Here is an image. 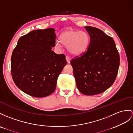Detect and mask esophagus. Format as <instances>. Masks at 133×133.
Masks as SVG:
<instances>
[{
	"label": "esophagus",
	"instance_id": "34e87169",
	"mask_svg": "<svg viewBox=\"0 0 133 133\" xmlns=\"http://www.w3.org/2000/svg\"><path fill=\"white\" fill-rule=\"evenodd\" d=\"M66 59L67 62L69 63L70 61V57L69 56H66Z\"/></svg>",
	"mask_w": 133,
	"mask_h": 133
}]
</instances>
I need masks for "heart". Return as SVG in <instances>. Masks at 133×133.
<instances>
[{
	"label": "heart",
	"instance_id": "b5f03b06",
	"mask_svg": "<svg viewBox=\"0 0 133 133\" xmlns=\"http://www.w3.org/2000/svg\"><path fill=\"white\" fill-rule=\"evenodd\" d=\"M59 42L64 46H68L70 54L78 56L87 51L90 44V37L85 31L69 30L61 33ZM59 42H56V46H60Z\"/></svg>",
	"mask_w": 133,
	"mask_h": 133
}]
</instances>
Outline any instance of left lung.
<instances>
[{"label":"left lung","instance_id":"8db88e82","mask_svg":"<svg viewBox=\"0 0 133 133\" xmlns=\"http://www.w3.org/2000/svg\"><path fill=\"white\" fill-rule=\"evenodd\" d=\"M90 37L85 53L74 56L70 64L79 91L86 95L102 93L117 77L119 55L114 40L99 29L85 26Z\"/></svg>","mask_w":133,"mask_h":133}]
</instances>
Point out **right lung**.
Here are the masks:
<instances>
[{"mask_svg": "<svg viewBox=\"0 0 133 133\" xmlns=\"http://www.w3.org/2000/svg\"><path fill=\"white\" fill-rule=\"evenodd\" d=\"M55 29L33 30L18 39L11 56V72L15 85L36 98L51 95L66 64L64 54L52 51L55 46Z\"/></svg>", "mask_w": 133, "mask_h": 133, "instance_id": "obj_1", "label": "right lung"}]
</instances>
